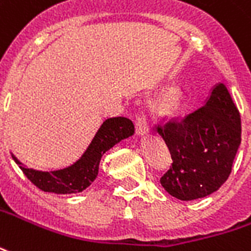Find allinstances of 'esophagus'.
Masks as SVG:
<instances>
[{
    "label": "esophagus",
    "mask_w": 251,
    "mask_h": 251,
    "mask_svg": "<svg viewBox=\"0 0 251 251\" xmlns=\"http://www.w3.org/2000/svg\"><path fill=\"white\" fill-rule=\"evenodd\" d=\"M134 125H135V133L137 134H146L149 131V126H148V118L145 116L144 113L137 114L134 118Z\"/></svg>",
    "instance_id": "obj_1"
}]
</instances>
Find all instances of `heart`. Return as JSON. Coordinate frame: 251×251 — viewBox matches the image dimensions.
<instances>
[{"label": "heart", "instance_id": "heart-1", "mask_svg": "<svg viewBox=\"0 0 251 251\" xmlns=\"http://www.w3.org/2000/svg\"><path fill=\"white\" fill-rule=\"evenodd\" d=\"M178 98V92L177 90H170L168 93V96H166V102H168V105H173L174 102L177 101Z\"/></svg>", "mask_w": 251, "mask_h": 251}]
</instances>
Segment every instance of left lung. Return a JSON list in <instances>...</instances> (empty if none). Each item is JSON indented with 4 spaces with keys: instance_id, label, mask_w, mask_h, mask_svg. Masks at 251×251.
I'll use <instances>...</instances> for the list:
<instances>
[{
    "instance_id": "left-lung-1",
    "label": "left lung",
    "mask_w": 251,
    "mask_h": 251,
    "mask_svg": "<svg viewBox=\"0 0 251 251\" xmlns=\"http://www.w3.org/2000/svg\"><path fill=\"white\" fill-rule=\"evenodd\" d=\"M155 130L168 145L172 166L159 182L170 196L193 201L217 192L229 178L241 144V116L218 83L205 106L179 118H159Z\"/></svg>"
}]
</instances>
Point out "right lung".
Wrapping results in <instances>:
<instances>
[{"label": "right lung", "instance_id": "obj_1", "mask_svg": "<svg viewBox=\"0 0 251 251\" xmlns=\"http://www.w3.org/2000/svg\"><path fill=\"white\" fill-rule=\"evenodd\" d=\"M134 133V125L126 117L107 118L100 127L88 150L77 162L69 168L55 172H38L34 169L24 166L18 159L12 155L13 159L20 166L22 173L33 185H36L42 192L55 194H73L85 190L96 179L98 174L100 161L105 151L125 140Z\"/></svg>", "mask_w": 251, "mask_h": 251}]
</instances>
